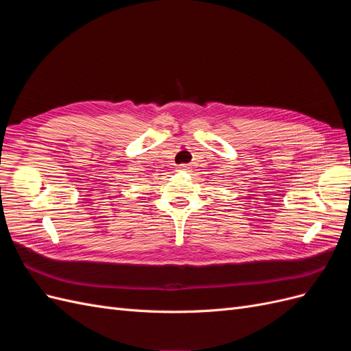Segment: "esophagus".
Returning <instances> with one entry per match:
<instances>
[{
  "mask_svg": "<svg viewBox=\"0 0 351 351\" xmlns=\"http://www.w3.org/2000/svg\"><path fill=\"white\" fill-rule=\"evenodd\" d=\"M190 167L187 165V164H180L178 167H177V171H186V169H189Z\"/></svg>",
  "mask_w": 351,
  "mask_h": 351,
  "instance_id": "34e87169",
  "label": "esophagus"
}]
</instances>
